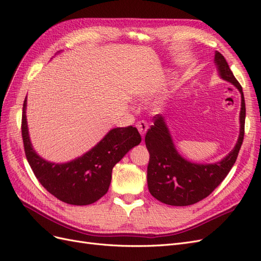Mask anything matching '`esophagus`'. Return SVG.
Returning a JSON list of instances; mask_svg holds the SVG:
<instances>
[{
  "mask_svg": "<svg viewBox=\"0 0 261 261\" xmlns=\"http://www.w3.org/2000/svg\"><path fill=\"white\" fill-rule=\"evenodd\" d=\"M136 127L138 128V130H139V133H140V135L144 137L146 132H147V129H148V123L145 122V121H139V122H137V124H136Z\"/></svg>",
  "mask_w": 261,
  "mask_h": 261,
  "instance_id": "esophagus-1",
  "label": "esophagus"
}]
</instances>
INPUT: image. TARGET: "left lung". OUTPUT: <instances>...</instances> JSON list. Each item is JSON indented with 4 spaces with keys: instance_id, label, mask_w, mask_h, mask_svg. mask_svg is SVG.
Returning <instances> with one entry per match:
<instances>
[{
    "instance_id": "obj_1",
    "label": "left lung",
    "mask_w": 261,
    "mask_h": 261,
    "mask_svg": "<svg viewBox=\"0 0 261 261\" xmlns=\"http://www.w3.org/2000/svg\"><path fill=\"white\" fill-rule=\"evenodd\" d=\"M215 61L221 77L233 84L242 94L240 137L234 149L220 162L192 163L178 154L162 115H155L153 125L150 126L145 137L150 154L147 169L148 188L155 199L171 206H189L208 197L231 171L243 144L246 116L243 88L222 54L216 52Z\"/></svg>"
}]
</instances>
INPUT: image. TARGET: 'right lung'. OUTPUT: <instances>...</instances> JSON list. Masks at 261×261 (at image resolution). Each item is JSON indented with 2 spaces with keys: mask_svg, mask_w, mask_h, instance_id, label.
Instances as JSON below:
<instances>
[{
  "mask_svg": "<svg viewBox=\"0 0 261 261\" xmlns=\"http://www.w3.org/2000/svg\"><path fill=\"white\" fill-rule=\"evenodd\" d=\"M25 110L26 99L22 106L21 136L31 170L51 195L75 206L93 203L105 196L111 183L114 165L141 141L136 127H117L78 159L64 164L50 163L39 156L31 146Z\"/></svg>",
  "mask_w": 261,
  "mask_h": 261,
  "instance_id": "1",
  "label": "right lung"
}]
</instances>
